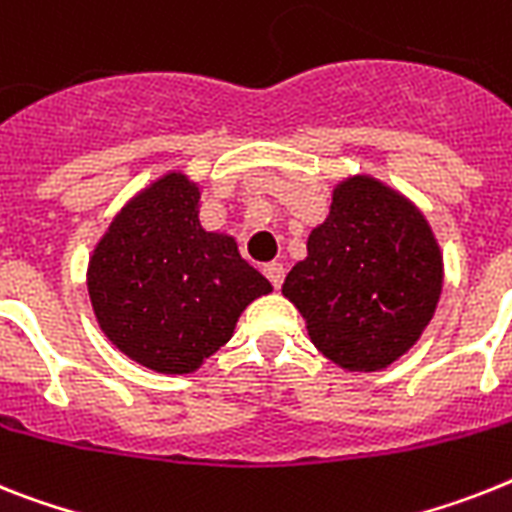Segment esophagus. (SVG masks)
I'll return each instance as SVG.
<instances>
[{"label": "esophagus", "mask_w": 512, "mask_h": 512, "mask_svg": "<svg viewBox=\"0 0 512 512\" xmlns=\"http://www.w3.org/2000/svg\"><path fill=\"white\" fill-rule=\"evenodd\" d=\"M264 274H266V280L272 282L274 287H280L282 280H285V266L277 264V261H272V264H264Z\"/></svg>", "instance_id": "esophagus-1"}]
</instances>
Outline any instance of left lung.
<instances>
[{"label":"left lung","instance_id":"8db88e82","mask_svg":"<svg viewBox=\"0 0 512 512\" xmlns=\"http://www.w3.org/2000/svg\"><path fill=\"white\" fill-rule=\"evenodd\" d=\"M442 251L413 201L371 175L342 177L282 295L345 371H382L424 335L442 295Z\"/></svg>","mask_w":512,"mask_h":512}]
</instances>
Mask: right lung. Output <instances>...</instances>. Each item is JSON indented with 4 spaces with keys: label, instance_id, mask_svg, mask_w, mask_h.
Listing matches in <instances>:
<instances>
[{
    "label": "right lung",
    "instance_id": "1",
    "mask_svg": "<svg viewBox=\"0 0 512 512\" xmlns=\"http://www.w3.org/2000/svg\"><path fill=\"white\" fill-rule=\"evenodd\" d=\"M198 209V183L164 172L114 214L88 259L101 332L159 374L201 369L230 340L240 314L272 293L232 235L201 227Z\"/></svg>",
    "mask_w": 512,
    "mask_h": 512
}]
</instances>
